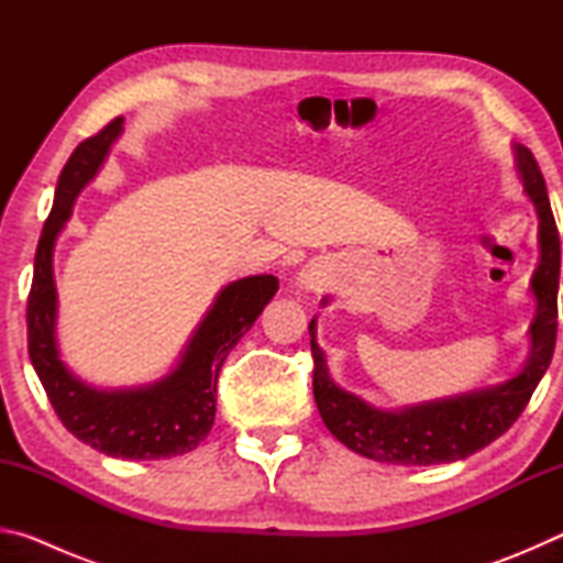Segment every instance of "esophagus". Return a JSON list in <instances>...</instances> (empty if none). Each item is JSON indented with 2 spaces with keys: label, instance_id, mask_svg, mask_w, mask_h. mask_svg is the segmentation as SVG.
<instances>
[{
  "label": "esophagus",
  "instance_id": "1",
  "mask_svg": "<svg viewBox=\"0 0 563 563\" xmlns=\"http://www.w3.org/2000/svg\"><path fill=\"white\" fill-rule=\"evenodd\" d=\"M298 283H300V288H305V290H312V292L322 290V285H325V280L320 278V273H318L316 268H305V271L300 273Z\"/></svg>",
  "mask_w": 563,
  "mask_h": 563
}]
</instances>
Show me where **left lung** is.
<instances>
[{
  "mask_svg": "<svg viewBox=\"0 0 563 563\" xmlns=\"http://www.w3.org/2000/svg\"><path fill=\"white\" fill-rule=\"evenodd\" d=\"M519 178L539 216V268L531 278V292L537 298V318L531 322V355L517 377L497 387L476 393L437 399L399 412H387L367 405L357 395L332 383L325 365V352L316 342V320H310L312 350V395L322 422L347 450L367 460L387 464H442L464 460L484 450L517 422L523 407L544 377L556 347L559 328V271L561 243L554 213L541 168L527 146H514ZM328 302V300H322Z\"/></svg>",
  "mask_w": 563,
  "mask_h": 563,
  "instance_id": "8db88e82",
  "label": "left lung"
}]
</instances>
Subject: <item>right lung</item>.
<instances>
[{
	"instance_id": "1",
	"label": "right lung",
	"mask_w": 563,
	"mask_h": 563,
	"mask_svg": "<svg viewBox=\"0 0 563 563\" xmlns=\"http://www.w3.org/2000/svg\"><path fill=\"white\" fill-rule=\"evenodd\" d=\"M121 123V117L113 119L91 139L81 141L62 170L52 213L36 245L34 280L26 300V340L44 393L76 440L123 460H166L196 450L211 432L218 373L228 352L271 302L278 290V278L251 275L225 285L190 338L178 367L156 385L97 389L74 377L62 362L54 338V241L69 221L79 190L97 176L109 146L119 139Z\"/></svg>"
}]
</instances>
